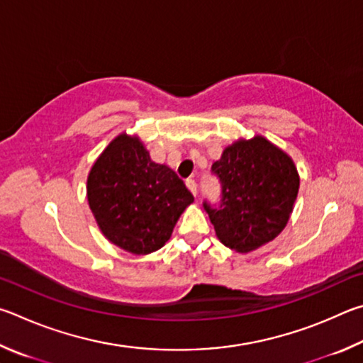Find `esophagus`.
<instances>
[{
  "label": "esophagus",
  "instance_id": "obj_1",
  "mask_svg": "<svg viewBox=\"0 0 363 363\" xmlns=\"http://www.w3.org/2000/svg\"><path fill=\"white\" fill-rule=\"evenodd\" d=\"M185 183H186V186H188L189 191L193 193V196L198 194V183H196V180H193V178H188Z\"/></svg>",
  "mask_w": 363,
  "mask_h": 363
}]
</instances>
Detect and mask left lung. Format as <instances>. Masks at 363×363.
Listing matches in <instances>:
<instances>
[{
  "instance_id": "left-lung-1",
  "label": "left lung",
  "mask_w": 363,
  "mask_h": 363,
  "mask_svg": "<svg viewBox=\"0 0 363 363\" xmlns=\"http://www.w3.org/2000/svg\"><path fill=\"white\" fill-rule=\"evenodd\" d=\"M220 199L202 202L218 239L236 252H250L274 239L294 211L300 178L284 151L263 137L228 146L212 165Z\"/></svg>"
}]
</instances>
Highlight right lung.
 Returning a JSON list of instances; mask_svg holds the SVG:
<instances>
[{
    "mask_svg": "<svg viewBox=\"0 0 363 363\" xmlns=\"http://www.w3.org/2000/svg\"><path fill=\"white\" fill-rule=\"evenodd\" d=\"M87 199L101 233L135 255L161 249L194 201L174 170L152 162L138 138L125 133L114 138L94 164Z\"/></svg>",
    "mask_w": 363,
    "mask_h": 363,
    "instance_id": "obj_1",
    "label": "right lung"
}]
</instances>
